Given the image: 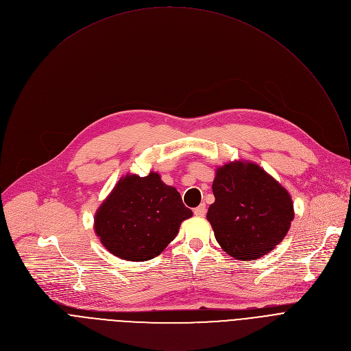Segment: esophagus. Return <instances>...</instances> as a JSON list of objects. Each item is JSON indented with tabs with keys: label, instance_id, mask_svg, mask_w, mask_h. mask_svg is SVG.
<instances>
[{
	"label": "esophagus",
	"instance_id": "obj_1",
	"mask_svg": "<svg viewBox=\"0 0 351 351\" xmlns=\"http://www.w3.org/2000/svg\"><path fill=\"white\" fill-rule=\"evenodd\" d=\"M206 213H207L206 204H199L197 208H194V215L195 217H204Z\"/></svg>",
	"mask_w": 351,
	"mask_h": 351
}]
</instances>
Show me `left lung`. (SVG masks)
Here are the masks:
<instances>
[{
	"label": "left lung",
	"mask_w": 351,
	"mask_h": 351,
	"mask_svg": "<svg viewBox=\"0 0 351 351\" xmlns=\"http://www.w3.org/2000/svg\"><path fill=\"white\" fill-rule=\"evenodd\" d=\"M213 191L215 202L207 219L234 260H258L287 234L294 218L291 195L258 164L232 161L218 167Z\"/></svg>",
	"instance_id": "obj_1"
}]
</instances>
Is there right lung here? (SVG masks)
Masks as SVG:
<instances>
[{"label": "right lung", "mask_w": 351, "mask_h": 351, "mask_svg": "<svg viewBox=\"0 0 351 351\" xmlns=\"http://www.w3.org/2000/svg\"><path fill=\"white\" fill-rule=\"evenodd\" d=\"M193 217L180 193L152 171L122 176L94 215V232L111 254L128 261L160 256Z\"/></svg>", "instance_id": "add662e5"}]
</instances>
